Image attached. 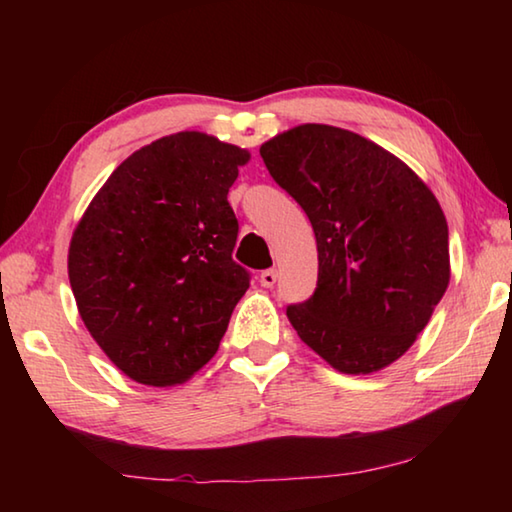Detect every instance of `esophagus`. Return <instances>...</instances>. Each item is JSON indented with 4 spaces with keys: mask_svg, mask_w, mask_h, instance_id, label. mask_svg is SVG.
<instances>
[{
    "mask_svg": "<svg viewBox=\"0 0 512 512\" xmlns=\"http://www.w3.org/2000/svg\"><path fill=\"white\" fill-rule=\"evenodd\" d=\"M259 282H262V287L271 289L273 284L277 282V271H275V268H266V271H262V275H259Z\"/></svg>",
    "mask_w": 512,
    "mask_h": 512,
    "instance_id": "obj_1",
    "label": "esophagus"
}]
</instances>
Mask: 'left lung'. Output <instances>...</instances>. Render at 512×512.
Listing matches in <instances>:
<instances>
[{
  "mask_svg": "<svg viewBox=\"0 0 512 512\" xmlns=\"http://www.w3.org/2000/svg\"><path fill=\"white\" fill-rule=\"evenodd\" d=\"M259 155L316 235V291L287 307L293 329L336 370L386 368L418 339L449 284L436 196L393 153L336 126H296Z\"/></svg>",
  "mask_w": 512,
  "mask_h": 512,
  "instance_id": "1",
  "label": "left lung"
}]
</instances>
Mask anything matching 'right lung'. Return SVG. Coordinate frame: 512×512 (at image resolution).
Returning a JSON list of instances; mask_svg holds the SVG:
<instances>
[{
  "mask_svg": "<svg viewBox=\"0 0 512 512\" xmlns=\"http://www.w3.org/2000/svg\"><path fill=\"white\" fill-rule=\"evenodd\" d=\"M250 153L212 135L160 137L112 171L69 244L85 327L146 386L183 384L210 361L250 273L232 259L228 192Z\"/></svg>",
  "mask_w": 512,
  "mask_h": 512,
  "instance_id": "right-lung-1",
  "label": "right lung"
}]
</instances>
